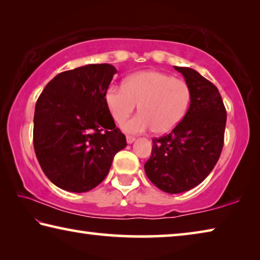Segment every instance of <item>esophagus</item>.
Wrapping results in <instances>:
<instances>
[{"label": "esophagus", "instance_id": "obj_1", "mask_svg": "<svg viewBox=\"0 0 260 260\" xmlns=\"http://www.w3.org/2000/svg\"><path fill=\"white\" fill-rule=\"evenodd\" d=\"M126 141H127V143H128V144H132V143H133L134 141H135V138H134V136L127 135V136H126Z\"/></svg>", "mask_w": 260, "mask_h": 260}]
</instances>
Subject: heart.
Listing matches in <instances>:
<instances>
[{
    "mask_svg": "<svg viewBox=\"0 0 260 260\" xmlns=\"http://www.w3.org/2000/svg\"><path fill=\"white\" fill-rule=\"evenodd\" d=\"M190 90L186 81L170 74L147 70L131 74L124 85H113L105 93V103L113 120L121 124L139 105L140 113L122 124L126 133L153 129L157 134L172 131L186 114Z\"/></svg>",
    "mask_w": 260,
    "mask_h": 260,
    "instance_id": "1",
    "label": "heart"
}]
</instances>
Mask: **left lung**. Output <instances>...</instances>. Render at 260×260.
<instances>
[{"mask_svg":"<svg viewBox=\"0 0 260 260\" xmlns=\"http://www.w3.org/2000/svg\"><path fill=\"white\" fill-rule=\"evenodd\" d=\"M190 90V104L173 131L152 140L144 164L149 180L169 193L183 192L208 177L221 153L226 109L218 88L190 68L174 67Z\"/></svg>","mask_w":260,"mask_h":260,"instance_id":"left-lung-1","label":"left lung"}]
</instances>
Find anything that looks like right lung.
Wrapping results in <instances>:
<instances>
[{
  "instance_id": "obj_1",
  "label": "right lung",
  "mask_w": 260,
  "mask_h": 260,
  "mask_svg": "<svg viewBox=\"0 0 260 260\" xmlns=\"http://www.w3.org/2000/svg\"><path fill=\"white\" fill-rule=\"evenodd\" d=\"M116 68L89 64L61 72L39 96L34 112L35 155L60 189L86 192L103 181L126 143L105 103Z\"/></svg>"
}]
</instances>
